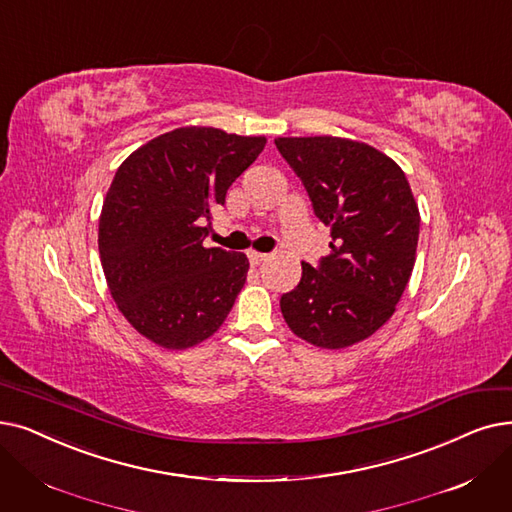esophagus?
<instances>
[{
    "label": "esophagus",
    "mask_w": 512,
    "mask_h": 512,
    "mask_svg": "<svg viewBox=\"0 0 512 512\" xmlns=\"http://www.w3.org/2000/svg\"><path fill=\"white\" fill-rule=\"evenodd\" d=\"M247 255H249V261H251V265H259L261 261L268 259V253H259V251H249Z\"/></svg>",
    "instance_id": "esophagus-1"
}]
</instances>
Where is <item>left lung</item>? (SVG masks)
<instances>
[{"label": "left lung", "instance_id": "8db88e82", "mask_svg": "<svg viewBox=\"0 0 512 512\" xmlns=\"http://www.w3.org/2000/svg\"><path fill=\"white\" fill-rule=\"evenodd\" d=\"M276 148L332 236L318 268L301 263V282L280 299L282 316L316 347L360 343L393 316L414 270L420 213L406 173L347 138H276Z\"/></svg>", "mask_w": 512, "mask_h": 512}]
</instances>
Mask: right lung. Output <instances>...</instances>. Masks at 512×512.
<instances>
[{"label":"right lung","instance_id":"1","mask_svg":"<svg viewBox=\"0 0 512 512\" xmlns=\"http://www.w3.org/2000/svg\"><path fill=\"white\" fill-rule=\"evenodd\" d=\"M265 142L180 127L133 150L117 169L100 213V261L119 311L148 341L188 349L228 318L249 259L207 249L205 224Z\"/></svg>","mask_w":512,"mask_h":512}]
</instances>
